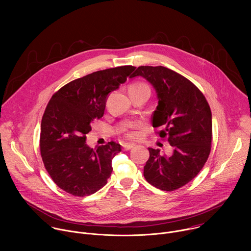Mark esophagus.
Returning a JSON list of instances; mask_svg holds the SVG:
<instances>
[{"instance_id":"obj_1","label":"esophagus","mask_w":251,"mask_h":251,"mask_svg":"<svg viewBox=\"0 0 251 251\" xmlns=\"http://www.w3.org/2000/svg\"><path fill=\"white\" fill-rule=\"evenodd\" d=\"M122 147H123L124 151H128V150H131L132 148H134L135 144H132V143H125V144L122 145Z\"/></svg>"}]
</instances>
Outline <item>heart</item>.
Returning <instances> with one entry per match:
<instances>
[{
    "label": "heart",
    "mask_w": 251,
    "mask_h": 251,
    "mask_svg": "<svg viewBox=\"0 0 251 251\" xmlns=\"http://www.w3.org/2000/svg\"><path fill=\"white\" fill-rule=\"evenodd\" d=\"M143 86H147L144 83H135L133 85H131L130 87H143ZM139 128V124H133L130 129H127L125 131V136L129 139H135L138 137V132L136 131V129Z\"/></svg>",
    "instance_id": "heart-1"
}]
</instances>
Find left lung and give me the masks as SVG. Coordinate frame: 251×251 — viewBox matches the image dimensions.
<instances>
[{
  "mask_svg": "<svg viewBox=\"0 0 251 251\" xmlns=\"http://www.w3.org/2000/svg\"><path fill=\"white\" fill-rule=\"evenodd\" d=\"M142 76L155 88L158 106L153 127L174 148L172 156L149 148L144 176L152 186L172 192L200 173L211 148V111L201 91L189 79L164 66H139L130 78Z\"/></svg>",
  "mask_w": 251,
  "mask_h": 251,
  "instance_id": "left-lung-1",
  "label": "left lung"
}]
</instances>
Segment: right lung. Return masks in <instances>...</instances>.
<instances>
[{
    "mask_svg": "<svg viewBox=\"0 0 251 251\" xmlns=\"http://www.w3.org/2000/svg\"><path fill=\"white\" fill-rule=\"evenodd\" d=\"M135 66L95 71L56 91L45 110L40 147L46 170L64 192L86 197L107 184L112 159L121 146L111 141L91 149L85 144L91 123L103 116L108 94L127 80Z\"/></svg>",
    "mask_w": 251,
    "mask_h": 251,
    "instance_id": "1",
    "label": "right lung"
}]
</instances>
